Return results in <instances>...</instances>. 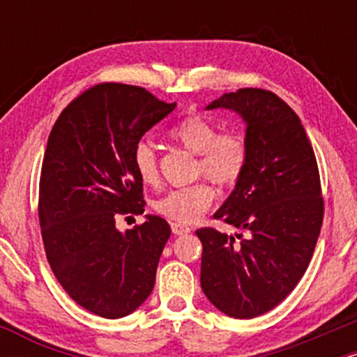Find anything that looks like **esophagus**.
<instances>
[{
  "label": "esophagus",
  "instance_id": "esophagus-1",
  "mask_svg": "<svg viewBox=\"0 0 357 357\" xmlns=\"http://www.w3.org/2000/svg\"><path fill=\"white\" fill-rule=\"evenodd\" d=\"M171 230H173L174 235H186V233L191 231V228L188 227V225H183V223H178V221H174V223H171Z\"/></svg>",
  "mask_w": 357,
  "mask_h": 357
}]
</instances>
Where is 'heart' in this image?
I'll use <instances>...</instances> for the list:
<instances>
[{
    "label": "heart",
    "instance_id": "b5f03b06",
    "mask_svg": "<svg viewBox=\"0 0 357 357\" xmlns=\"http://www.w3.org/2000/svg\"><path fill=\"white\" fill-rule=\"evenodd\" d=\"M169 136L192 154H198V173L206 174L221 186H233L243 176L248 149L238 134H218L216 126L208 119L188 116L171 127ZM132 165L142 183H158V155L151 142H137L132 153ZM215 196L210 183L199 181L192 186L166 192L155 202L154 208L159 215L178 223H195L208 211L215 202Z\"/></svg>",
    "mask_w": 357,
    "mask_h": 357
}]
</instances>
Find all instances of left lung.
<instances>
[{
	"mask_svg": "<svg viewBox=\"0 0 357 357\" xmlns=\"http://www.w3.org/2000/svg\"><path fill=\"white\" fill-rule=\"evenodd\" d=\"M228 109L245 124L248 161L215 218L243 233L196 231L203 243L202 289L235 319H253L296 289L312 258L324 202L317 162L301 119L275 93L240 89L206 110Z\"/></svg>",
	"mask_w": 357,
	"mask_h": 357,
	"instance_id": "8db88e82",
	"label": "left lung"
}]
</instances>
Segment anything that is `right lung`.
I'll return each instance as SVG.
<instances>
[{"mask_svg": "<svg viewBox=\"0 0 357 357\" xmlns=\"http://www.w3.org/2000/svg\"><path fill=\"white\" fill-rule=\"evenodd\" d=\"M176 109L146 89L100 84L77 97L53 126L40 178L38 215L48 264L80 307L121 319L142 305L171 227L146 215L121 231L119 215H142L134 147Z\"/></svg>", "mask_w": 357, "mask_h": 357, "instance_id": "right-lung-1", "label": "right lung"}]
</instances>
